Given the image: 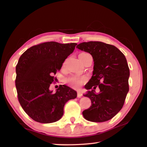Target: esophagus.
Instances as JSON below:
<instances>
[{"instance_id":"obj_1","label":"esophagus","mask_w":147,"mask_h":147,"mask_svg":"<svg viewBox=\"0 0 147 147\" xmlns=\"http://www.w3.org/2000/svg\"><path fill=\"white\" fill-rule=\"evenodd\" d=\"M82 96V93L80 91H77V97L81 98Z\"/></svg>"}]
</instances>
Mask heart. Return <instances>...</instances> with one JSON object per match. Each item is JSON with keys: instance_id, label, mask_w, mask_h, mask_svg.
Segmentation results:
<instances>
[{"instance_id": "heart-1", "label": "heart", "mask_w": 147, "mask_h": 147, "mask_svg": "<svg viewBox=\"0 0 147 147\" xmlns=\"http://www.w3.org/2000/svg\"><path fill=\"white\" fill-rule=\"evenodd\" d=\"M89 55L88 53H82L79 54V58L80 59V61L84 62V59H85L87 56ZM65 62H64L63 65ZM87 80V78L86 76H72L69 77V78H66L65 82L68 84L69 86H71L73 88H78L82 84H84Z\"/></svg>"}]
</instances>
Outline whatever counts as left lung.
I'll use <instances>...</instances> for the list:
<instances>
[{
  "label": "left lung",
  "instance_id": "1",
  "mask_svg": "<svg viewBox=\"0 0 147 147\" xmlns=\"http://www.w3.org/2000/svg\"><path fill=\"white\" fill-rule=\"evenodd\" d=\"M76 48L91 54L93 58V76L85 88L91 106L82 114L86 120L101 123L112 119L124 105L129 91L130 76L127 61L121 51L112 45L100 41L84 42ZM96 86L100 93L96 94Z\"/></svg>",
  "mask_w": 147,
  "mask_h": 147
}]
</instances>
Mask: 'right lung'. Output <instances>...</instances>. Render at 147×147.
<instances>
[{
  "label": "right lung",
  "mask_w": 147,
  "mask_h": 147,
  "mask_svg": "<svg viewBox=\"0 0 147 147\" xmlns=\"http://www.w3.org/2000/svg\"><path fill=\"white\" fill-rule=\"evenodd\" d=\"M76 43L45 42L27 49L16 65V86L20 104L30 117L41 123L58 121L63 108L77 93L65 85H60L55 93L49 90L56 80L54 75L73 53Z\"/></svg>",
  "instance_id": "add662e5"
}]
</instances>
